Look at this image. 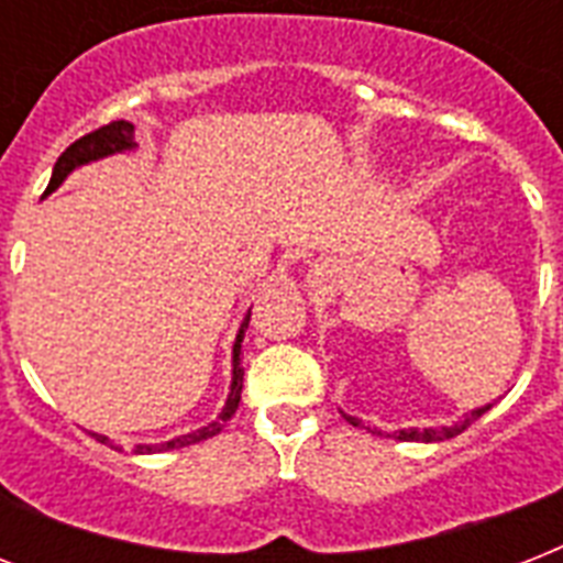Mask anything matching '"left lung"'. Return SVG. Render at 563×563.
<instances>
[{"label": "left lung", "mask_w": 563, "mask_h": 563, "mask_svg": "<svg viewBox=\"0 0 563 563\" xmlns=\"http://www.w3.org/2000/svg\"><path fill=\"white\" fill-rule=\"evenodd\" d=\"M490 406H482V409H473L471 415H464V420H459V423H453V427H441V429H400V432H394V438H400V441H446V438H455L459 432H464V429L471 427L473 420H479L485 411H488ZM344 420H351L353 427L365 429V423L356 418H351V415H344Z\"/></svg>", "instance_id": "8db88e82"}]
</instances>
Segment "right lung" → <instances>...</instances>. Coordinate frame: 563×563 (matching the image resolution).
<instances>
[{"mask_svg":"<svg viewBox=\"0 0 563 563\" xmlns=\"http://www.w3.org/2000/svg\"><path fill=\"white\" fill-rule=\"evenodd\" d=\"M131 131H134V125H131V122H125V119H117V122H108V125H101V128H96V131H90V134H84L81 140H75V143L69 145V148H66L60 157H57L55 172H52V180H48L46 192H52V189L60 187L66 175H69L75 166L96 161V157H108V154L134 148ZM247 321H251V312H247L245 324H242V330H239V335H236V344H233V385H230L228 406L221 409L219 420H212L210 427L198 429V432H189V435H180V438H175V441H166V444H161V446L157 444L136 446V453H152V450H178V446H189V444H198V441H207V438L219 435L221 427H224V423H228V420L236 415L239 400H242V376H245V371H242V365H239V342H242V335H245ZM92 438H96V441H101V444H108V438L104 435H92Z\"/></svg>","mask_w":563,"mask_h":563,"instance_id":"right-lung-1","label":"right lung"}]
</instances>
